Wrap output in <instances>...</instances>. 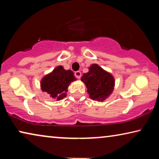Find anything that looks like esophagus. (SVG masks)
Instances as JSON below:
<instances>
[{"mask_svg":"<svg viewBox=\"0 0 159 159\" xmlns=\"http://www.w3.org/2000/svg\"><path fill=\"white\" fill-rule=\"evenodd\" d=\"M75 77L77 78V79H80V77H81V72H80V71H75Z\"/></svg>","mask_w":159,"mask_h":159,"instance_id":"obj_1","label":"esophagus"}]
</instances>
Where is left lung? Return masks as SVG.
I'll return each mask as SVG.
<instances>
[{
    "instance_id": "obj_1",
    "label": "left lung",
    "mask_w": 159,
    "mask_h": 159,
    "mask_svg": "<svg viewBox=\"0 0 159 159\" xmlns=\"http://www.w3.org/2000/svg\"><path fill=\"white\" fill-rule=\"evenodd\" d=\"M81 81L85 84L91 99L103 101L114 90L115 80L111 74L95 64L90 65L88 73H84Z\"/></svg>"
}]
</instances>
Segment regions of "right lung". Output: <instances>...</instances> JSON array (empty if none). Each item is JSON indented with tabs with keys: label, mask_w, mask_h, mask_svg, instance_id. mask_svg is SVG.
Masks as SVG:
<instances>
[{
	"label": "right lung",
	"mask_w": 159,
	"mask_h": 159,
	"mask_svg": "<svg viewBox=\"0 0 159 159\" xmlns=\"http://www.w3.org/2000/svg\"><path fill=\"white\" fill-rule=\"evenodd\" d=\"M76 80L72 71L65 70L62 66H58L43 77L40 88L43 92L47 93L52 98L60 101L66 96L69 85Z\"/></svg>",
	"instance_id": "right-lung-1"
}]
</instances>
